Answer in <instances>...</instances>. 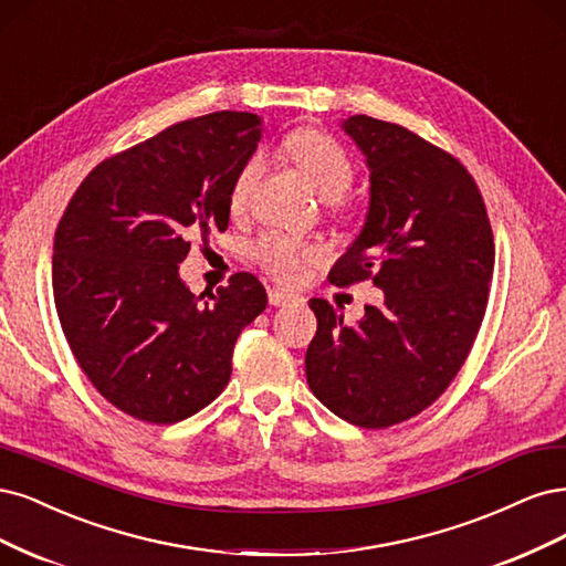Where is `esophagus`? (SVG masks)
<instances>
[{
  "label": "esophagus",
  "instance_id": "34e87169",
  "mask_svg": "<svg viewBox=\"0 0 566 566\" xmlns=\"http://www.w3.org/2000/svg\"><path fill=\"white\" fill-rule=\"evenodd\" d=\"M268 301L270 305H286L291 301H296V294H291L286 289H268Z\"/></svg>",
  "mask_w": 566,
  "mask_h": 566
}]
</instances>
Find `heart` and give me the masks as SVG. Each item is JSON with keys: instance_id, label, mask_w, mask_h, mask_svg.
<instances>
[{"instance_id": "obj_1", "label": "heart", "mask_w": 566, "mask_h": 566, "mask_svg": "<svg viewBox=\"0 0 566 566\" xmlns=\"http://www.w3.org/2000/svg\"><path fill=\"white\" fill-rule=\"evenodd\" d=\"M286 150L298 164V169L307 176L310 184L322 199H338L353 188L355 161L348 150L326 132L305 129L289 136ZM261 174V159L251 157L244 161L240 174L234 176L230 190V207L237 211L247 205V197ZM251 256L256 259L272 277L282 282H294L301 277L307 263L317 261L319 251L298 237L282 232H265L251 247Z\"/></svg>"}]
</instances>
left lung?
I'll return each mask as SVG.
<instances>
[{"label":"left lung","instance_id":"1","mask_svg":"<svg viewBox=\"0 0 566 566\" xmlns=\"http://www.w3.org/2000/svg\"><path fill=\"white\" fill-rule=\"evenodd\" d=\"M343 129L367 157L371 199L329 282L371 280L382 303L345 324L324 298L310 301L317 334L305 376L343 421L380 430L428 409L461 371L484 319L494 232L475 178L453 155L367 115Z\"/></svg>","mask_w":566,"mask_h":566}]
</instances>
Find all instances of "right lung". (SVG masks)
I'll return each instance as SVG.
<instances>
[{"label": "right lung", "instance_id": "obj_1", "mask_svg": "<svg viewBox=\"0 0 566 566\" xmlns=\"http://www.w3.org/2000/svg\"><path fill=\"white\" fill-rule=\"evenodd\" d=\"M261 117L211 113L103 159L53 237V301L94 388L143 423L169 426L221 395L232 348L268 296L251 272L195 296L178 277L190 234L230 221L234 176Z\"/></svg>", "mask_w": 566, "mask_h": 566}]
</instances>
